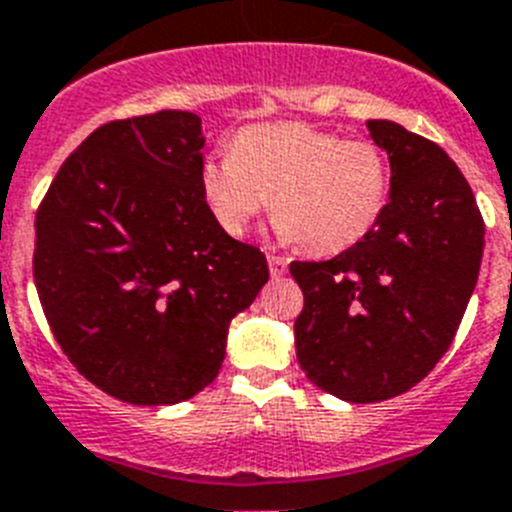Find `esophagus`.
<instances>
[{
	"instance_id": "34e87169",
	"label": "esophagus",
	"mask_w": 512,
	"mask_h": 512,
	"mask_svg": "<svg viewBox=\"0 0 512 512\" xmlns=\"http://www.w3.org/2000/svg\"><path fill=\"white\" fill-rule=\"evenodd\" d=\"M269 272H272V277H282V274L287 272V259H282V256H269Z\"/></svg>"
}]
</instances>
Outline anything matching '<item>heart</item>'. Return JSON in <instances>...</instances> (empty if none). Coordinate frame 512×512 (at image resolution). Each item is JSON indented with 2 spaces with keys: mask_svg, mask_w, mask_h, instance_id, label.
<instances>
[{
  "mask_svg": "<svg viewBox=\"0 0 512 512\" xmlns=\"http://www.w3.org/2000/svg\"><path fill=\"white\" fill-rule=\"evenodd\" d=\"M198 185L227 235H243L269 201L282 238L329 256L377 227L390 201V162L377 143L272 122L240 130L230 156L201 167Z\"/></svg>",
  "mask_w": 512,
  "mask_h": 512,
  "instance_id": "1",
  "label": "heart"
}]
</instances>
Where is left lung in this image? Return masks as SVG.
<instances>
[{"label":"left lung","instance_id":"left-lung-1","mask_svg":"<svg viewBox=\"0 0 512 512\" xmlns=\"http://www.w3.org/2000/svg\"><path fill=\"white\" fill-rule=\"evenodd\" d=\"M390 156L377 227L329 261H293L295 350L306 377L348 403L416 387L450 348L479 280L484 219L458 164L392 120H366Z\"/></svg>","mask_w":512,"mask_h":512}]
</instances>
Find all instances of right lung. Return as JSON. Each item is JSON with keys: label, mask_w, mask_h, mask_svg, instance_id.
<instances>
[{"label": "right lung", "mask_w": 512, "mask_h": 512, "mask_svg": "<svg viewBox=\"0 0 512 512\" xmlns=\"http://www.w3.org/2000/svg\"><path fill=\"white\" fill-rule=\"evenodd\" d=\"M201 117L101 125L36 214L33 280L75 369L130 405H175L217 379L227 329L269 280L201 196Z\"/></svg>", "instance_id": "add662e5"}]
</instances>
